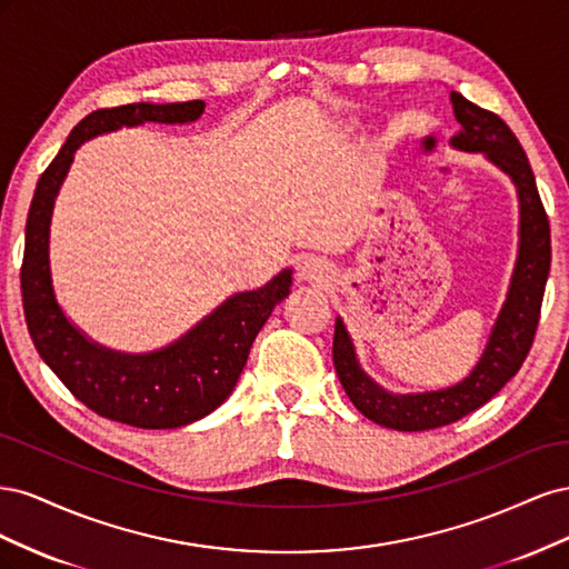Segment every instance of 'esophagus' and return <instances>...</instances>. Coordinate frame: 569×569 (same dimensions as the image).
Instances as JSON below:
<instances>
[{
	"label": "esophagus",
	"instance_id": "obj_1",
	"mask_svg": "<svg viewBox=\"0 0 569 569\" xmlns=\"http://www.w3.org/2000/svg\"><path fill=\"white\" fill-rule=\"evenodd\" d=\"M299 278L308 282H322L327 278V268L322 266L320 258L306 256L303 261H299Z\"/></svg>",
	"mask_w": 569,
	"mask_h": 569
}]
</instances>
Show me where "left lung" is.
I'll return each mask as SVG.
<instances>
[{"instance_id":"1","label":"left lung","mask_w":569,"mask_h":569,"mask_svg":"<svg viewBox=\"0 0 569 569\" xmlns=\"http://www.w3.org/2000/svg\"><path fill=\"white\" fill-rule=\"evenodd\" d=\"M453 116L460 123L451 144L460 151H481L518 187L520 199V251L515 261L508 299L498 313L489 343L479 363L462 382L425 393H389L360 368L351 337L341 318L335 325L332 358L339 382L351 403L382 427L401 432H422L451 425L485 406L518 375L537 335L543 289L550 270V228L539 197L537 178L518 137L496 113L451 92Z\"/></svg>"}]
</instances>
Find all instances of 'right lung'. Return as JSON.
<instances>
[{"mask_svg":"<svg viewBox=\"0 0 569 569\" xmlns=\"http://www.w3.org/2000/svg\"><path fill=\"white\" fill-rule=\"evenodd\" d=\"M203 101L126 104L84 116L38 180L26 222L21 291L28 332L44 363L97 416L142 429H176L213 412L232 393L251 343L291 287V270L230 297L170 347L120 353L99 347L68 320L49 272V226L76 149L90 137L142 123H192Z\"/></svg>","mask_w":569,"mask_h":569,"instance_id":"obj_1","label":"right lung"}]
</instances>
